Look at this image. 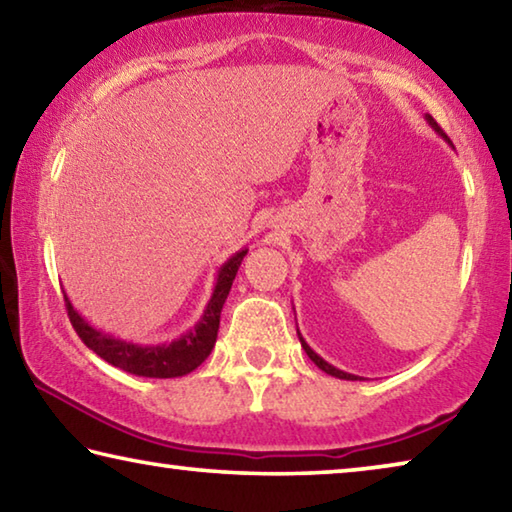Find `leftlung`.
<instances>
[{"mask_svg":"<svg viewBox=\"0 0 512 512\" xmlns=\"http://www.w3.org/2000/svg\"><path fill=\"white\" fill-rule=\"evenodd\" d=\"M427 121H429V126L433 128V131H436L438 135H443L445 137V140H447V135L443 133V128H440L438 124H436V119H433L431 115H427ZM449 142V140H447ZM298 339H300V343H302V348H305V352H307V357L311 359V361H314L316 363V366L320 368V370H323V372H327V375H332V377H339V379H350V381H354V379H361V377H357V375H350V372H343V370H339V368H334L332 366V363H327L323 357H318V354L314 352V350H311L309 348V345H307V341L305 339H302V336H300V332H298Z\"/></svg>","mask_w":512,"mask_h":512,"instance_id":"obj_1","label":"left lung"}]
</instances>
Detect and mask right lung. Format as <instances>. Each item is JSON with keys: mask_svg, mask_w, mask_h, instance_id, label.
<instances>
[{"mask_svg": "<svg viewBox=\"0 0 512 512\" xmlns=\"http://www.w3.org/2000/svg\"><path fill=\"white\" fill-rule=\"evenodd\" d=\"M248 253V248L239 250L232 255L228 262L221 266L219 277H216V287L210 302L203 311L201 320H198L194 329L180 339L162 345H137L115 339V336L103 334L99 329L88 325V320L81 318L79 311L72 307V302L65 296V309L67 316L72 320L76 334L81 341L88 345L92 352H97L103 361L112 363L115 368H121L137 377H155V379H171L183 377L187 372L196 370L201 363L210 357V352L216 343V334H219V320L221 309L228 298L232 280L239 271L241 262Z\"/></svg>", "mask_w": 512, "mask_h": 512, "instance_id": "right-lung-1", "label": "right lung"}]
</instances>
